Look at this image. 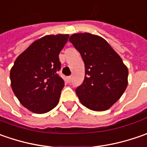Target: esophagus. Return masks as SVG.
Returning a JSON list of instances; mask_svg holds the SVG:
<instances>
[{
  "label": "esophagus",
  "mask_w": 147,
  "mask_h": 147,
  "mask_svg": "<svg viewBox=\"0 0 147 147\" xmlns=\"http://www.w3.org/2000/svg\"><path fill=\"white\" fill-rule=\"evenodd\" d=\"M66 80H67V82H69V83H70L71 80H72V78H71V76L67 77V78H66Z\"/></svg>",
  "instance_id": "34e87169"
}]
</instances>
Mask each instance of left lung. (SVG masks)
Returning <instances> with one entry per match:
<instances>
[{
    "instance_id": "obj_1",
    "label": "left lung",
    "mask_w": 147,
    "mask_h": 147,
    "mask_svg": "<svg viewBox=\"0 0 147 147\" xmlns=\"http://www.w3.org/2000/svg\"><path fill=\"white\" fill-rule=\"evenodd\" d=\"M69 41L81 54L85 65L84 80L75 91L80 102L95 111L110 109L127 88V66L100 36L74 33Z\"/></svg>"
}]
</instances>
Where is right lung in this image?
Instances as JSON below:
<instances>
[{
	"label": "right lung",
	"instance_id": "right-lung-1",
	"mask_svg": "<svg viewBox=\"0 0 147 147\" xmlns=\"http://www.w3.org/2000/svg\"><path fill=\"white\" fill-rule=\"evenodd\" d=\"M68 38V34H57L37 39L17 57L10 69L14 95L33 113L45 114L59 103L65 86L58 75L61 65L59 54Z\"/></svg>",
	"mask_w": 147,
	"mask_h": 147
}]
</instances>
